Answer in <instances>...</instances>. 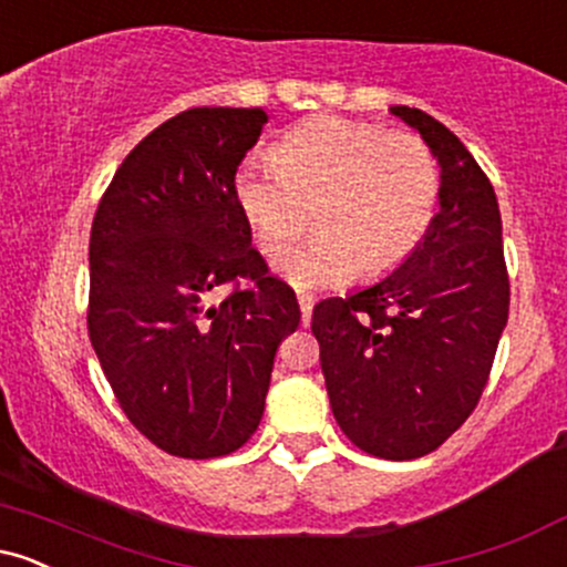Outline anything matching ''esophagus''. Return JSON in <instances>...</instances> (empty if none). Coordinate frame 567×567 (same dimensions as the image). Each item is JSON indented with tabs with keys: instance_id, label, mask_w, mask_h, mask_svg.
<instances>
[{
	"instance_id": "34e87169",
	"label": "esophagus",
	"mask_w": 567,
	"mask_h": 567,
	"mask_svg": "<svg viewBox=\"0 0 567 567\" xmlns=\"http://www.w3.org/2000/svg\"><path fill=\"white\" fill-rule=\"evenodd\" d=\"M298 306H301V322L309 324L311 322V309H315V301L311 298H298Z\"/></svg>"
}]
</instances>
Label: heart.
<instances>
[{
    "label": "heart",
    "instance_id": "heart-1",
    "mask_svg": "<svg viewBox=\"0 0 567 567\" xmlns=\"http://www.w3.org/2000/svg\"><path fill=\"white\" fill-rule=\"evenodd\" d=\"M271 162L234 173V199L266 258H282L309 226L320 234L285 258L298 290L383 277L424 243L442 171L426 138L349 116H311L271 146Z\"/></svg>",
    "mask_w": 567,
    "mask_h": 567
}]
</instances>
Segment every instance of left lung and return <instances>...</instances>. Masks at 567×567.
<instances>
[{
  "label": "left lung",
  "mask_w": 567,
  "mask_h": 567,
  "mask_svg": "<svg viewBox=\"0 0 567 567\" xmlns=\"http://www.w3.org/2000/svg\"><path fill=\"white\" fill-rule=\"evenodd\" d=\"M392 114L442 167L424 243L373 288L315 306L330 408L360 451L410 461L437 451L477 408L509 317L496 192L466 146L421 109Z\"/></svg>",
  "instance_id": "1"
}]
</instances>
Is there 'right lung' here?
I'll use <instances>...</instances> for the list:
<instances>
[{
  "label": "right lung",
  "mask_w": 567,
  "mask_h": 567,
  "mask_svg": "<svg viewBox=\"0 0 567 567\" xmlns=\"http://www.w3.org/2000/svg\"><path fill=\"white\" fill-rule=\"evenodd\" d=\"M264 109H188L127 154L90 231L87 330L116 402L178 458H218L261 424L279 343L301 322L234 199ZM218 287L230 296L209 301Z\"/></svg>",
  "instance_id": "right-lung-1"
}]
</instances>
